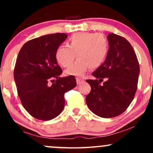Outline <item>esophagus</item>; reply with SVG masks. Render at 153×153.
Instances as JSON below:
<instances>
[{
    "label": "esophagus",
    "instance_id": "obj_1",
    "mask_svg": "<svg viewBox=\"0 0 153 153\" xmlns=\"http://www.w3.org/2000/svg\"><path fill=\"white\" fill-rule=\"evenodd\" d=\"M83 81H84V80H82V79H80L79 78H76V82H77V84H78V85H80V84H81Z\"/></svg>",
    "mask_w": 153,
    "mask_h": 153
}]
</instances>
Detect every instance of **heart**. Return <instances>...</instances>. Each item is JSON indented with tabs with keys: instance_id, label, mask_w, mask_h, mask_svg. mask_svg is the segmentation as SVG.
<instances>
[{
	"instance_id": "b5f03b06",
	"label": "heart",
	"mask_w": 153,
	"mask_h": 153,
	"mask_svg": "<svg viewBox=\"0 0 153 153\" xmlns=\"http://www.w3.org/2000/svg\"><path fill=\"white\" fill-rule=\"evenodd\" d=\"M69 46L62 45L56 50L57 62L64 68L71 66L77 56V61L66 71V74L82 76L88 68L96 69L106 60L108 42L99 33L82 32L70 38Z\"/></svg>"
}]
</instances>
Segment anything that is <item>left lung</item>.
<instances>
[{
	"instance_id": "obj_1",
	"label": "left lung",
	"mask_w": 153,
	"mask_h": 153,
	"mask_svg": "<svg viewBox=\"0 0 153 153\" xmlns=\"http://www.w3.org/2000/svg\"><path fill=\"white\" fill-rule=\"evenodd\" d=\"M107 39L108 55L105 62L92 73L96 79L86 80L91 91L85 101L95 114L112 118L125 111L134 99L140 65L134 49L125 38L111 33ZM104 79L105 81L101 84Z\"/></svg>"
}]
</instances>
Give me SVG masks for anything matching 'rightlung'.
Segmentation results:
<instances>
[{
    "instance_id": "1",
    "label": "right lung",
    "mask_w": 153,
    "mask_h": 153,
    "mask_svg": "<svg viewBox=\"0 0 153 153\" xmlns=\"http://www.w3.org/2000/svg\"><path fill=\"white\" fill-rule=\"evenodd\" d=\"M67 37L56 33L33 39L19 52L13 73L19 97L27 112L39 120L57 117L64 108V94L76 86L73 75L59 77L62 71L55 57ZM50 81L53 82L51 86Z\"/></svg>"
}]
</instances>
